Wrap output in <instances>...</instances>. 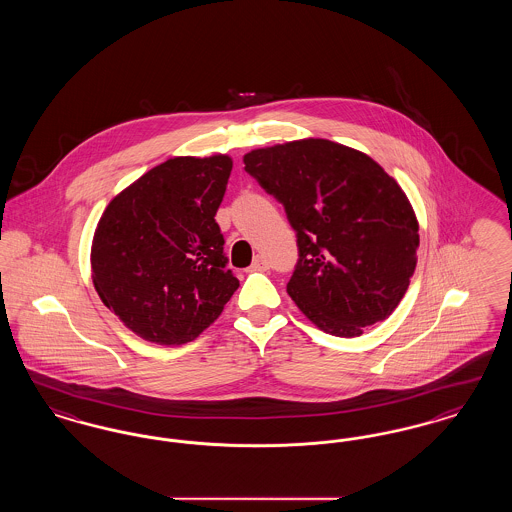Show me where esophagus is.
<instances>
[{
    "instance_id": "34e87169",
    "label": "esophagus",
    "mask_w": 512,
    "mask_h": 512,
    "mask_svg": "<svg viewBox=\"0 0 512 512\" xmlns=\"http://www.w3.org/2000/svg\"><path fill=\"white\" fill-rule=\"evenodd\" d=\"M268 261L263 257V255H257L255 259H253V263H251V267L249 270H267Z\"/></svg>"
}]
</instances>
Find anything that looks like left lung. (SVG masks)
<instances>
[{"label":"left lung","mask_w":512,"mask_h":512,"mask_svg":"<svg viewBox=\"0 0 512 512\" xmlns=\"http://www.w3.org/2000/svg\"><path fill=\"white\" fill-rule=\"evenodd\" d=\"M244 163L295 230L288 293L299 311L338 338L390 317L420 242L413 205L390 174L363 151L322 138L253 149Z\"/></svg>","instance_id":"1"}]
</instances>
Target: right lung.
Wrapping results in <instances>:
<instances>
[{"instance_id":"1","label":"right lung","mask_w":512,"mask_h":512,"mask_svg":"<svg viewBox=\"0 0 512 512\" xmlns=\"http://www.w3.org/2000/svg\"><path fill=\"white\" fill-rule=\"evenodd\" d=\"M230 171L222 153L172 157L105 207L90 255L94 288L142 340H195L238 290L215 220Z\"/></svg>"}]
</instances>
